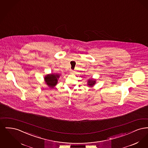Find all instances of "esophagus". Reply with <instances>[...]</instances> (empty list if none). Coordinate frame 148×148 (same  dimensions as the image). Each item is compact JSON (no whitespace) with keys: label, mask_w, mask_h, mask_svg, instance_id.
Listing matches in <instances>:
<instances>
[{"label":"esophagus","mask_w":148,"mask_h":148,"mask_svg":"<svg viewBox=\"0 0 148 148\" xmlns=\"http://www.w3.org/2000/svg\"><path fill=\"white\" fill-rule=\"evenodd\" d=\"M75 73V71L73 70H71V74H74Z\"/></svg>","instance_id":"1"}]
</instances>
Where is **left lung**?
<instances>
[{
  "label": "left lung",
  "instance_id": "1",
  "mask_svg": "<svg viewBox=\"0 0 148 148\" xmlns=\"http://www.w3.org/2000/svg\"><path fill=\"white\" fill-rule=\"evenodd\" d=\"M96 84V80L94 79H89L88 80V83L87 85L89 86V87H92L93 86H94L95 84Z\"/></svg>",
  "mask_w": 148,
  "mask_h": 148
}]
</instances>
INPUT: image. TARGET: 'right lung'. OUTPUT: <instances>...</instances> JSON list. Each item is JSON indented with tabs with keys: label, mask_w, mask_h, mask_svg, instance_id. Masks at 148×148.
Returning a JSON list of instances; mask_svg holds the SVG:
<instances>
[{
	"label": "right lung",
	"mask_w": 148,
	"mask_h": 148,
	"mask_svg": "<svg viewBox=\"0 0 148 148\" xmlns=\"http://www.w3.org/2000/svg\"><path fill=\"white\" fill-rule=\"evenodd\" d=\"M60 75L57 73H51L47 74L44 77V81L45 84L50 88H54L58 83V80L60 77Z\"/></svg>",
	"instance_id": "right-lung-1"
}]
</instances>
